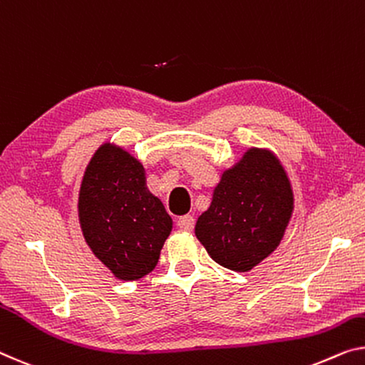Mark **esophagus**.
Wrapping results in <instances>:
<instances>
[{"label":"esophagus","mask_w":365,"mask_h":365,"mask_svg":"<svg viewBox=\"0 0 365 365\" xmlns=\"http://www.w3.org/2000/svg\"><path fill=\"white\" fill-rule=\"evenodd\" d=\"M177 226L180 227L182 231H193L195 227V220L192 215H187V216H180L177 220Z\"/></svg>","instance_id":"esophagus-1"}]
</instances>
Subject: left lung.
Instances as JSON below:
<instances>
[{
  "instance_id": "left-lung-1",
  "label": "left lung",
  "mask_w": 365,
  "mask_h": 365,
  "mask_svg": "<svg viewBox=\"0 0 365 365\" xmlns=\"http://www.w3.org/2000/svg\"><path fill=\"white\" fill-rule=\"evenodd\" d=\"M293 211L290 182L277 157L251 149L222 173L195 235L222 267L247 272L279 246Z\"/></svg>"
}]
</instances>
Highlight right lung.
Returning <instances> with one entry per match:
<instances>
[{
  "label": "right lung",
  "instance_id": "right-lung-1",
  "mask_svg": "<svg viewBox=\"0 0 365 365\" xmlns=\"http://www.w3.org/2000/svg\"><path fill=\"white\" fill-rule=\"evenodd\" d=\"M78 216L86 244L121 280L154 270L172 231L164 205L145 187L144 167L111 144L101 145L86 167Z\"/></svg>",
  "mask_w": 365,
  "mask_h": 365
}]
</instances>
